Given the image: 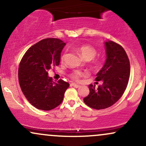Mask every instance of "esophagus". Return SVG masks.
Returning a JSON list of instances; mask_svg holds the SVG:
<instances>
[{"label": "esophagus", "mask_w": 146, "mask_h": 146, "mask_svg": "<svg viewBox=\"0 0 146 146\" xmlns=\"http://www.w3.org/2000/svg\"><path fill=\"white\" fill-rule=\"evenodd\" d=\"M71 85H72V86H74L75 88H79V87L80 86V85L77 84H75V83H72Z\"/></svg>", "instance_id": "obj_1"}]
</instances>
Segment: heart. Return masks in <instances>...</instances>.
<instances>
[{
	"label": "heart",
	"instance_id": "heart-1",
	"mask_svg": "<svg viewBox=\"0 0 146 146\" xmlns=\"http://www.w3.org/2000/svg\"><path fill=\"white\" fill-rule=\"evenodd\" d=\"M78 51L84 60H91L95 58L97 54L96 49L93 46H90V45H83V46H80L78 48ZM64 55L62 56V60H64ZM85 75V73L81 71H75L72 73L71 77L74 80H78L80 77L83 76Z\"/></svg>",
	"mask_w": 146,
	"mask_h": 146
}]
</instances>
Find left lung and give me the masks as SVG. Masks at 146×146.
I'll return each mask as SVG.
<instances>
[{
  "instance_id": "1",
  "label": "left lung",
  "mask_w": 146,
  "mask_h": 146,
  "mask_svg": "<svg viewBox=\"0 0 146 146\" xmlns=\"http://www.w3.org/2000/svg\"><path fill=\"white\" fill-rule=\"evenodd\" d=\"M104 46L106 59L95 78L96 81H102L103 84L97 89L90 84L89 94L84 98L87 106L97 110L116 103L124 93L130 77V62L123 48L109 40L105 42Z\"/></svg>"
}]
</instances>
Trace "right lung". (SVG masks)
<instances>
[{"instance_id":"right-lung-1","label":"right lung","mask_w":146,"mask_h":146,"mask_svg":"<svg viewBox=\"0 0 146 146\" xmlns=\"http://www.w3.org/2000/svg\"><path fill=\"white\" fill-rule=\"evenodd\" d=\"M66 43L57 38H46L33 45L22 58L18 80L23 94L39 110H50L62 102L69 84L60 80L54 82L48 76L51 68L58 66Z\"/></svg>"}]
</instances>
